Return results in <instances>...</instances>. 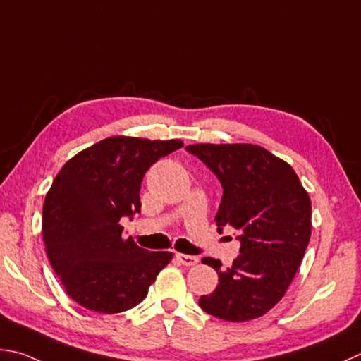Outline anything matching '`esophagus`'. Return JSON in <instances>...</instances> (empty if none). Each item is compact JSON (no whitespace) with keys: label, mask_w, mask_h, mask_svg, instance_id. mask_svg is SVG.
<instances>
[{"label":"esophagus","mask_w":361,"mask_h":361,"mask_svg":"<svg viewBox=\"0 0 361 361\" xmlns=\"http://www.w3.org/2000/svg\"><path fill=\"white\" fill-rule=\"evenodd\" d=\"M176 257H178V261L182 264V265H187V267H190V265H195L200 262V257L198 256H190V255H183V253H176Z\"/></svg>","instance_id":"1"}]
</instances>
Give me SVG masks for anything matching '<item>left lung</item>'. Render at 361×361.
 Instances as JSON below:
<instances>
[{"label": "left lung", "mask_w": 361, "mask_h": 361, "mask_svg": "<svg viewBox=\"0 0 361 361\" xmlns=\"http://www.w3.org/2000/svg\"><path fill=\"white\" fill-rule=\"evenodd\" d=\"M223 187L215 221L239 231L240 255L202 262L219 274V286L200 307L219 319L245 322L281 300L294 280L311 237V201L294 169L255 145H190Z\"/></svg>", "instance_id": "obj_1"}]
</instances>
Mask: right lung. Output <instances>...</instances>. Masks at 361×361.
<instances>
[{"label":"right lung","mask_w":361,"mask_h":361,"mask_svg":"<svg viewBox=\"0 0 361 361\" xmlns=\"http://www.w3.org/2000/svg\"><path fill=\"white\" fill-rule=\"evenodd\" d=\"M180 140L111 137L61 168L45 196L42 234L51 267L72 300L114 314L145 300L169 251H149L124 239L122 216L140 212L142 178Z\"/></svg>","instance_id":"1"}]
</instances>
